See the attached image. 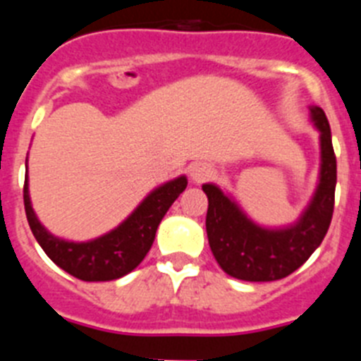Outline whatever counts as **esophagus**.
Here are the masks:
<instances>
[{
	"instance_id": "obj_1",
	"label": "esophagus",
	"mask_w": 361,
	"mask_h": 361,
	"mask_svg": "<svg viewBox=\"0 0 361 361\" xmlns=\"http://www.w3.org/2000/svg\"><path fill=\"white\" fill-rule=\"evenodd\" d=\"M190 175L195 183H206L215 175V170L206 162H197V164L190 166Z\"/></svg>"
}]
</instances>
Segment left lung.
<instances>
[{
    "instance_id": "left-lung-1",
    "label": "left lung",
    "mask_w": 361,
    "mask_h": 361,
    "mask_svg": "<svg viewBox=\"0 0 361 361\" xmlns=\"http://www.w3.org/2000/svg\"><path fill=\"white\" fill-rule=\"evenodd\" d=\"M311 116L320 130V184L298 224L288 229H264L253 224L219 188L213 184L202 186L208 195L206 231L209 247L219 266L233 279L245 282L286 279L314 253L329 229L334 212L336 155L325 111L312 106Z\"/></svg>"
}]
</instances>
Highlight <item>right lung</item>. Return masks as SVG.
I'll return each instance as SVG.
<instances>
[{
	"mask_svg": "<svg viewBox=\"0 0 361 361\" xmlns=\"http://www.w3.org/2000/svg\"><path fill=\"white\" fill-rule=\"evenodd\" d=\"M186 186V177L166 183L149 193L145 202L119 228L104 237L81 244L59 240L39 224L28 199L27 180L23 188V202L28 226L54 264L85 282H106L128 275L142 262L152 247L162 216Z\"/></svg>",
	"mask_w": 361,
	"mask_h": 361,
	"instance_id": "add662e5",
	"label": "right lung"
}]
</instances>
